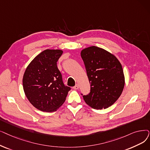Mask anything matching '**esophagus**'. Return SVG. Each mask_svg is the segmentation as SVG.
I'll return each instance as SVG.
<instances>
[{
    "label": "esophagus",
    "instance_id": "obj_1",
    "mask_svg": "<svg viewBox=\"0 0 150 150\" xmlns=\"http://www.w3.org/2000/svg\"><path fill=\"white\" fill-rule=\"evenodd\" d=\"M79 88V84H75V86L74 87V89H78Z\"/></svg>",
    "mask_w": 150,
    "mask_h": 150
}]
</instances>
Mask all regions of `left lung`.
I'll return each mask as SVG.
<instances>
[{
    "instance_id": "left-lung-1",
    "label": "left lung",
    "mask_w": 150,
    "mask_h": 150,
    "mask_svg": "<svg viewBox=\"0 0 150 150\" xmlns=\"http://www.w3.org/2000/svg\"><path fill=\"white\" fill-rule=\"evenodd\" d=\"M81 56L91 84L90 93L81 94L84 101L96 110L112 105L125 86L121 63L112 54L95 46L83 50Z\"/></svg>"
}]
</instances>
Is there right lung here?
I'll list each match as a JSON object with an SVG mask.
<instances>
[{
  "instance_id": "add662e5",
  "label": "right lung",
  "mask_w": 150,
  "mask_h": 150,
  "mask_svg": "<svg viewBox=\"0 0 150 150\" xmlns=\"http://www.w3.org/2000/svg\"><path fill=\"white\" fill-rule=\"evenodd\" d=\"M63 51L46 50L37 55L24 72L23 85L29 101L42 112H56L71 89L65 86L57 62Z\"/></svg>"
}]
</instances>
